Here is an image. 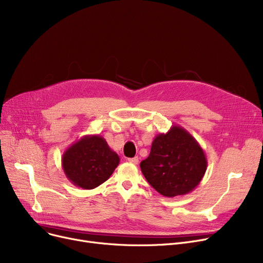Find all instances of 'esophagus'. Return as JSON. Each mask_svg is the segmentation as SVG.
Returning a JSON list of instances; mask_svg holds the SVG:
<instances>
[{
	"label": "esophagus",
	"mask_w": 263,
	"mask_h": 263,
	"mask_svg": "<svg viewBox=\"0 0 263 263\" xmlns=\"http://www.w3.org/2000/svg\"><path fill=\"white\" fill-rule=\"evenodd\" d=\"M127 160H128V162H130V164H133V165H137V164H138V162H139V158H138V157L128 158Z\"/></svg>",
	"instance_id": "34e87169"
}]
</instances>
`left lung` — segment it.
I'll list each match as a JSON object with an SVG mask.
<instances>
[{
	"instance_id": "left-lung-1",
	"label": "left lung",
	"mask_w": 263,
	"mask_h": 263,
	"mask_svg": "<svg viewBox=\"0 0 263 263\" xmlns=\"http://www.w3.org/2000/svg\"><path fill=\"white\" fill-rule=\"evenodd\" d=\"M208 167L202 147L179 125L157 135L146 159L140 162L144 178L165 197L191 193L201 182Z\"/></svg>"
}]
</instances>
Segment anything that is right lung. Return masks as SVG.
<instances>
[{"instance_id":"add662e5","label":"right lung","mask_w":263,"mask_h":263,"mask_svg":"<svg viewBox=\"0 0 263 263\" xmlns=\"http://www.w3.org/2000/svg\"><path fill=\"white\" fill-rule=\"evenodd\" d=\"M119 162V155L99 135L82 137L62 156L66 178L83 190H93L107 181Z\"/></svg>"}]
</instances>
